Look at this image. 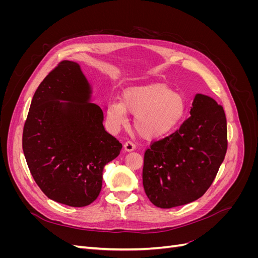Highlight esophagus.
I'll return each mask as SVG.
<instances>
[{
  "label": "esophagus",
  "mask_w": 258,
  "mask_h": 258,
  "mask_svg": "<svg viewBox=\"0 0 258 258\" xmlns=\"http://www.w3.org/2000/svg\"><path fill=\"white\" fill-rule=\"evenodd\" d=\"M123 148H124V151H126V152H132V151L136 150V144H134L130 141H127L126 143L123 144Z\"/></svg>",
  "instance_id": "esophagus-1"
}]
</instances>
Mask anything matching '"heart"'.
I'll list each match as a JSON object with an SVG mask.
<instances>
[{"instance_id": "b5f03b06", "label": "heart", "mask_w": 258, "mask_h": 258, "mask_svg": "<svg viewBox=\"0 0 258 258\" xmlns=\"http://www.w3.org/2000/svg\"><path fill=\"white\" fill-rule=\"evenodd\" d=\"M187 103L182 93L165 84L132 86L122 92L120 101L106 107V118L114 129L128 121V113L136 114L134 126L145 140H155L171 134L184 119Z\"/></svg>"}]
</instances>
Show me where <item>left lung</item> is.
<instances>
[{
	"mask_svg": "<svg viewBox=\"0 0 258 258\" xmlns=\"http://www.w3.org/2000/svg\"><path fill=\"white\" fill-rule=\"evenodd\" d=\"M189 113L178 130L154 142L144 155V190L158 208L184 206L204 196L227 151L224 108L196 93Z\"/></svg>",
	"mask_w": 258,
	"mask_h": 258,
	"instance_id": "8db88e82",
	"label": "left lung"
}]
</instances>
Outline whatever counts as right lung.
Listing matches in <instances>:
<instances>
[{"mask_svg": "<svg viewBox=\"0 0 258 258\" xmlns=\"http://www.w3.org/2000/svg\"><path fill=\"white\" fill-rule=\"evenodd\" d=\"M92 93L80 63L62 61L38 86L23 128V154L34 181L49 199L70 207L98 198L103 169L122 148L105 131Z\"/></svg>", "mask_w": 258, "mask_h": 258, "instance_id": "obj_1", "label": "right lung"}]
</instances>
